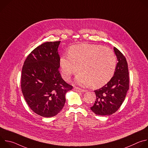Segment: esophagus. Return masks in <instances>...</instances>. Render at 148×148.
I'll use <instances>...</instances> for the list:
<instances>
[{
  "label": "esophagus",
  "mask_w": 148,
  "mask_h": 148,
  "mask_svg": "<svg viewBox=\"0 0 148 148\" xmlns=\"http://www.w3.org/2000/svg\"><path fill=\"white\" fill-rule=\"evenodd\" d=\"M74 90L77 91V92H86V91L85 90H83V89H81V88H79L78 87H75L74 88Z\"/></svg>",
  "instance_id": "esophagus-1"
}]
</instances>
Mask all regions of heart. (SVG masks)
<instances>
[{
	"label": "heart",
	"mask_w": 148,
	"mask_h": 148,
	"mask_svg": "<svg viewBox=\"0 0 148 148\" xmlns=\"http://www.w3.org/2000/svg\"><path fill=\"white\" fill-rule=\"evenodd\" d=\"M68 56H62L59 60L62 75L69 79L79 69L81 73L76 81L82 86L101 87L114 74L116 58L108 47L86 43L74 45L69 49Z\"/></svg>",
	"instance_id": "obj_1"
}]
</instances>
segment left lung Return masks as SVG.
<instances>
[{
    "instance_id": "obj_1",
    "label": "left lung",
    "mask_w": 148,
    "mask_h": 148,
    "mask_svg": "<svg viewBox=\"0 0 148 148\" xmlns=\"http://www.w3.org/2000/svg\"><path fill=\"white\" fill-rule=\"evenodd\" d=\"M114 50L118 62L114 76L101 88L95 90L96 99L90 108L98 115H110L121 106L130 87L128 63L123 54L116 47Z\"/></svg>"
}]
</instances>
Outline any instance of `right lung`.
Segmentation results:
<instances>
[{"label":"right lung","mask_w":148,"mask_h":148,"mask_svg":"<svg viewBox=\"0 0 148 148\" xmlns=\"http://www.w3.org/2000/svg\"><path fill=\"white\" fill-rule=\"evenodd\" d=\"M60 41L46 42L26 58L22 71L21 88L31 110L43 117H52L64 107L65 95L73 87L59 71Z\"/></svg>","instance_id":"1"}]
</instances>
